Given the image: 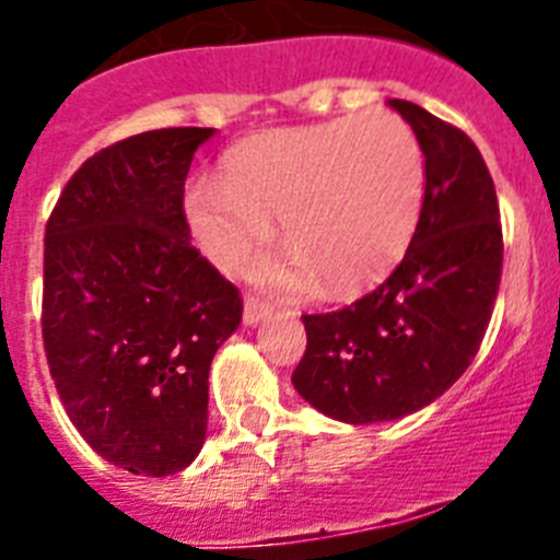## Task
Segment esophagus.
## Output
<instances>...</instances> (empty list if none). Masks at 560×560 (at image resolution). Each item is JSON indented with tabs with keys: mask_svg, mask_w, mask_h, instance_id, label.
Returning <instances> with one entry per match:
<instances>
[{
	"mask_svg": "<svg viewBox=\"0 0 560 560\" xmlns=\"http://www.w3.org/2000/svg\"><path fill=\"white\" fill-rule=\"evenodd\" d=\"M269 314H271V305L266 303V300L246 294V300H244V323L246 325H257L260 319H266Z\"/></svg>",
	"mask_w": 560,
	"mask_h": 560,
	"instance_id": "obj_1",
	"label": "esophagus"
}]
</instances>
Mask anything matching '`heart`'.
Returning <instances> with one entry per match:
<instances>
[{
    "mask_svg": "<svg viewBox=\"0 0 560 560\" xmlns=\"http://www.w3.org/2000/svg\"><path fill=\"white\" fill-rule=\"evenodd\" d=\"M427 192V162L409 122L387 108L255 133L230 151L224 185L196 182L187 215L226 271L249 260L283 221L291 255L257 269L264 283L308 291L316 277L353 294L407 249Z\"/></svg>",
    "mask_w": 560,
    "mask_h": 560,
    "instance_id": "obj_1",
    "label": "heart"
}]
</instances>
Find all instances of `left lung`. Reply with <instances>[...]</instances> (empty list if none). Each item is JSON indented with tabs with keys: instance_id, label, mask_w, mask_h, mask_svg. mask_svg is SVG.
I'll return each mask as SVG.
<instances>
[{
	"instance_id": "obj_1",
	"label": "left lung",
	"mask_w": 560,
	"mask_h": 560,
	"mask_svg": "<svg viewBox=\"0 0 560 560\" xmlns=\"http://www.w3.org/2000/svg\"><path fill=\"white\" fill-rule=\"evenodd\" d=\"M389 106L427 156V192L393 275L328 314H303L294 389L345 423L395 420L446 393L477 355L502 280L491 171L471 137L409 101Z\"/></svg>"
}]
</instances>
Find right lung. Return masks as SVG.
Listing matches in <instances>:
<instances>
[{"label":"right lung","mask_w":560,"mask_h":560,"mask_svg":"<svg viewBox=\"0 0 560 560\" xmlns=\"http://www.w3.org/2000/svg\"><path fill=\"white\" fill-rule=\"evenodd\" d=\"M212 128H156L101 148L44 235L42 336L72 427L103 459L167 477L207 432L215 350L241 291L190 244L185 179Z\"/></svg>","instance_id":"right-lung-1"}]
</instances>
